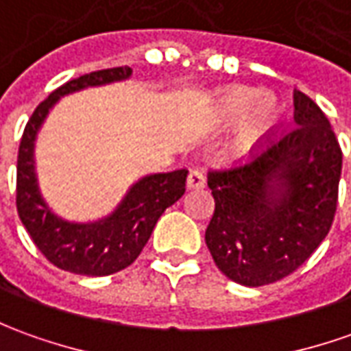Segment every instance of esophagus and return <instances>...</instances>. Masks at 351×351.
<instances>
[{
  "label": "esophagus",
  "mask_w": 351,
  "mask_h": 351,
  "mask_svg": "<svg viewBox=\"0 0 351 351\" xmlns=\"http://www.w3.org/2000/svg\"><path fill=\"white\" fill-rule=\"evenodd\" d=\"M186 184H188L190 190H199V188H204V186H206V176H204V173H202L199 169H192V171H190V175H188Z\"/></svg>",
  "instance_id": "esophagus-1"
}]
</instances>
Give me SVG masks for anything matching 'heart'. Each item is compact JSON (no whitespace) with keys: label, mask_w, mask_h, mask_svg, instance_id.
<instances>
[{"label":"heart","mask_w":351,"mask_h":351,"mask_svg":"<svg viewBox=\"0 0 351 351\" xmlns=\"http://www.w3.org/2000/svg\"><path fill=\"white\" fill-rule=\"evenodd\" d=\"M217 111L221 121L226 123H232L248 115L236 138L234 145L238 154H247L250 149H254L275 128L280 119V104L273 95H259L257 90L244 86L230 88L221 95Z\"/></svg>","instance_id":"heart-1"}]
</instances>
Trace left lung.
Here are the masks:
<instances>
[{
	"label": "left lung",
	"mask_w": 351,
	"mask_h": 351,
	"mask_svg": "<svg viewBox=\"0 0 351 351\" xmlns=\"http://www.w3.org/2000/svg\"><path fill=\"white\" fill-rule=\"evenodd\" d=\"M295 126L252 163L209 171L215 211L206 244L230 280L265 286L292 275L328 234L342 149L315 101L294 90Z\"/></svg>",
	"instance_id": "8db88e82"
}]
</instances>
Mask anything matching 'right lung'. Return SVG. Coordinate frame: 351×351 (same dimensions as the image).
I'll return each mask as SVG.
<instances>
[{"mask_svg":"<svg viewBox=\"0 0 351 351\" xmlns=\"http://www.w3.org/2000/svg\"><path fill=\"white\" fill-rule=\"evenodd\" d=\"M130 66H113L78 76L59 86L28 119L16 157V211L36 247L63 271L86 276H106L132 265L147 244L157 219L178 202L186 190V169L147 175L138 180L121 206L95 223H69L49 211L40 195L34 173V140L44 119L61 95L125 80Z\"/></svg>","mask_w":351,"mask_h":351,"instance_id":"right-lung-1","label":"right lung"}]
</instances>
